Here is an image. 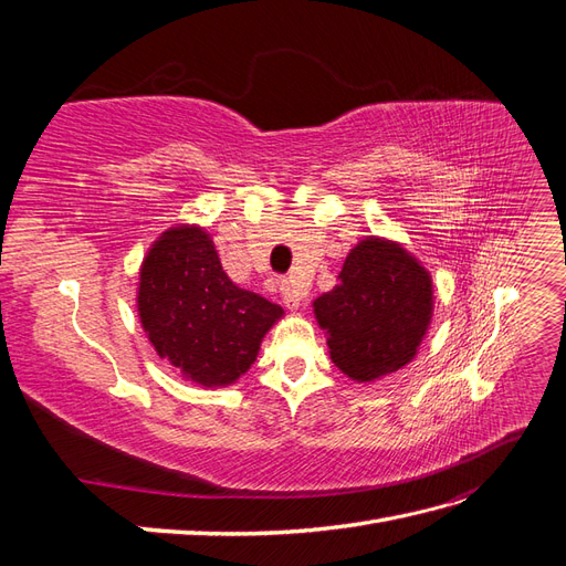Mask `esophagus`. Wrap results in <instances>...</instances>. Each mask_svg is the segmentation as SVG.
<instances>
[{"label": "esophagus", "mask_w": 566, "mask_h": 566, "mask_svg": "<svg viewBox=\"0 0 566 566\" xmlns=\"http://www.w3.org/2000/svg\"><path fill=\"white\" fill-rule=\"evenodd\" d=\"M281 297H283V304L287 306V310H297V306L302 304V293L293 283H287V281L281 283Z\"/></svg>", "instance_id": "1"}]
</instances>
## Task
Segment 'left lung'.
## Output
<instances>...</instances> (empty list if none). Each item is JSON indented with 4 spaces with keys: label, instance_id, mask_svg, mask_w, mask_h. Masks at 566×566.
I'll use <instances>...</instances> for the list:
<instances>
[{
    "label": "left lung",
    "instance_id": "8db88e82",
    "mask_svg": "<svg viewBox=\"0 0 566 566\" xmlns=\"http://www.w3.org/2000/svg\"><path fill=\"white\" fill-rule=\"evenodd\" d=\"M432 304V279L416 256L370 235L347 254L314 314L328 333L333 364L356 382H373L416 356Z\"/></svg>",
    "mask_w": 566,
    "mask_h": 566
}]
</instances>
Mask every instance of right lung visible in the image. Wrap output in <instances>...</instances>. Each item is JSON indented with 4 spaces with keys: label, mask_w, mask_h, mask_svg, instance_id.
I'll return each mask as SVG.
<instances>
[{
    "label": "right lung",
    "mask_w": 566,
    "mask_h": 566,
    "mask_svg": "<svg viewBox=\"0 0 566 566\" xmlns=\"http://www.w3.org/2000/svg\"><path fill=\"white\" fill-rule=\"evenodd\" d=\"M139 318L160 358L202 387L235 382L254 364L279 304L238 287L200 227L165 231L142 264Z\"/></svg>",
    "instance_id": "add662e5"
}]
</instances>
